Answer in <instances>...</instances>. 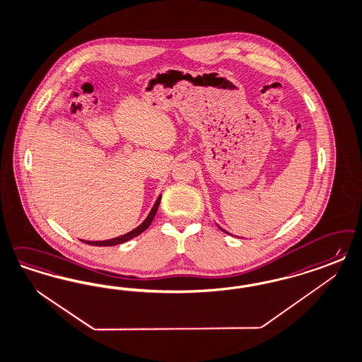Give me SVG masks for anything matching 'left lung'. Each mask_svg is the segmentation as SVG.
<instances>
[{
  "label": "left lung",
  "instance_id": "8db88e82",
  "mask_svg": "<svg viewBox=\"0 0 362 362\" xmlns=\"http://www.w3.org/2000/svg\"><path fill=\"white\" fill-rule=\"evenodd\" d=\"M221 230H223V229H221ZM223 232H225V230H223ZM225 233H228V232H225Z\"/></svg>",
  "mask_w": 362,
  "mask_h": 362
}]
</instances>
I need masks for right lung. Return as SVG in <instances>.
<instances>
[{
    "label": "right lung",
    "instance_id": "1",
    "mask_svg": "<svg viewBox=\"0 0 362 362\" xmlns=\"http://www.w3.org/2000/svg\"><path fill=\"white\" fill-rule=\"evenodd\" d=\"M160 202H161V196H160V197L157 199V201H156V204H154L153 209L151 210L149 216L146 217V220L142 222L140 226H139V228H136L134 230H132V232H129V233L124 234V235L116 237V238H112V240H106V241H83V240H81L82 243H85V244H88V245L93 246H115L118 245V244H122V243H127L129 240H132V238L137 237V235L142 233V232H145V230L151 226L153 218H154V216H156V213H157V210H158V205H160Z\"/></svg>",
    "mask_w": 362,
    "mask_h": 362
}]
</instances>
